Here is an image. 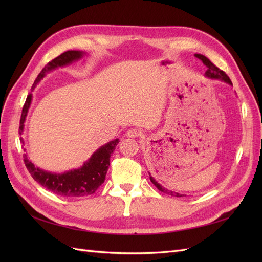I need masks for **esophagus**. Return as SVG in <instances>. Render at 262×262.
Segmentation results:
<instances>
[{"mask_svg":"<svg viewBox=\"0 0 262 262\" xmlns=\"http://www.w3.org/2000/svg\"><path fill=\"white\" fill-rule=\"evenodd\" d=\"M126 136H128L129 138H138L141 136V131L133 128V129L128 130V132H126Z\"/></svg>","mask_w":262,"mask_h":262,"instance_id":"1","label":"esophagus"}]
</instances>
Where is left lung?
<instances>
[{
	"mask_svg": "<svg viewBox=\"0 0 262 262\" xmlns=\"http://www.w3.org/2000/svg\"><path fill=\"white\" fill-rule=\"evenodd\" d=\"M194 55H195L198 59H200L203 62V64L207 67V72H205V76H208L210 78H213V80L223 81V82H225V83H227L229 85H232L231 80H229V77L225 74V72H223V71L220 70L217 67L214 66L213 63L207 57H204V55H202V54H194ZM149 179H150V181L153 182V185L158 190H160V191H162V192H164L166 194H170L172 196H184L185 195V194H181V193H178V192H175V191H171V190H168V189L162 187L150 175H149Z\"/></svg>",
	"mask_w": 262,
	"mask_h": 262,
	"instance_id": "obj_1",
	"label": "left lung"
}]
</instances>
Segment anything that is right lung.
Segmentation results:
<instances>
[{
	"label": "right lung",
	"instance_id": "add662e5",
	"mask_svg": "<svg viewBox=\"0 0 262 262\" xmlns=\"http://www.w3.org/2000/svg\"><path fill=\"white\" fill-rule=\"evenodd\" d=\"M83 55V51L76 50H69L60 54L59 57L50 61L48 64L42 69L41 72L39 73L33 85V90L35 89V86L40 82V80L46 75L47 72L54 70L55 68L68 66L73 61L81 59ZM31 98H33V94H29L23 107L18 131L20 136L24 131V122H25L28 109L31 104ZM20 140L21 143L24 144L23 139ZM118 143V139L108 142L107 144L99 147L96 152L91 156L90 160L84 163L82 167L63 173L49 172L38 167H35V165L29 161V158L26 154H24V163H25V166L30 172L31 177H33L38 184H40L45 188L50 190L54 194L66 198L85 196L95 193V191L101 186V184H104L107 170L110 166V156H112Z\"/></svg>",
	"mask_w": 262,
	"mask_h": 262
}]
</instances>
